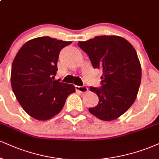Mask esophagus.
I'll list each match as a JSON object with an SVG mask.
<instances>
[{"instance_id": "34e87169", "label": "esophagus", "mask_w": 159, "mask_h": 159, "mask_svg": "<svg viewBox=\"0 0 159 159\" xmlns=\"http://www.w3.org/2000/svg\"><path fill=\"white\" fill-rule=\"evenodd\" d=\"M76 91L80 93H86L88 91V88L85 85L83 86H76Z\"/></svg>"}]
</instances>
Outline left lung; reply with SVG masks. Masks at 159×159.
Listing matches in <instances>:
<instances>
[{
  "label": "left lung",
  "mask_w": 159,
  "mask_h": 159,
  "mask_svg": "<svg viewBox=\"0 0 159 159\" xmlns=\"http://www.w3.org/2000/svg\"><path fill=\"white\" fill-rule=\"evenodd\" d=\"M78 46L93 67L102 71L101 88L90 87L99 103L89 112L101 120H114L130 108L139 89L142 68L136 50L125 38L110 35L78 42Z\"/></svg>",
  "instance_id": "obj_1"
}]
</instances>
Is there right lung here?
I'll return each instance as SVG.
<instances>
[{"instance_id":"add662e5","label":"right lung","mask_w":159,"mask_h":159,"mask_svg":"<svg viewBox=\"0 0 159 159\" xmlns=\"http://www.w3.org/2000/svg\"><path fill=\"white\" fill-rule=\"evenodd\" d=\"M72 42L40 37L28 41L14 59L11 72L12 91L20 105L38 120H48L58 114L73 85L53 80L59 54Z\"/></svg>"}]
</instances>
